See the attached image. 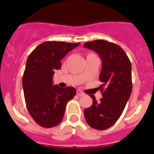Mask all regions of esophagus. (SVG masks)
I'll list each match as a JSON object with an SVG mask.
<instances>
[{"instance_id":"1","label":"esophagus","mask_w":154,"mask_h":154,"mask_svg":"<svg viewBox=\"0 0 154 154\" xmlns=\"http://www.w3.org/2000/svg\"><path fill=\"white\" fill-rule=\"evenodd\" d=\"M76 93H77V95H78V96H83L84 95V93L82 92L81 90H80V89H77V91H76Z\"/></svg>"}]
</instances>
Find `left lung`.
Listing matches in <instances>:
<instances>
[{
	"instance_id": "left-lung-1",
	"label": "left lung",
	"mask_w": 154,
	"mask_h": 154,
	"mask_svg": "<svg viewBox=\"0 0 154 154\" xmlns=\"http://www.w3.org/2000/svg\"><path fill=\"white\" fill-rule=\"evenodd\" d=\"M84 47L98 53L102 59L99 80L103 98L96 101L94 96L92 105L85 109L87 123L93 129L106 130L120 117L132 92L131 63L120 46L105 40L86 42Z\"/></svg>"
}]
</instances>
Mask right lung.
I'll return each mask as SVG.
<instances>
[{
  "label": "right lung",
  "mask_w": 154,
  "mask_h": 154,
  "mask_svg": "<svg viewBox=\"0 0 154 154\" xmlns=\"http://www.w3.org/2000/svg\"><path fill=\"white\" fill-rule=\"evenodd\" d=\"M80 43L45 42L28 57L22 78L27 109L42 127L51 128L62 122L66 104L76 94L74 87L53 85L55 71L61 69V60Z\"/></svg>",
  "instance_id": "add662e5"
}]
</instances>
